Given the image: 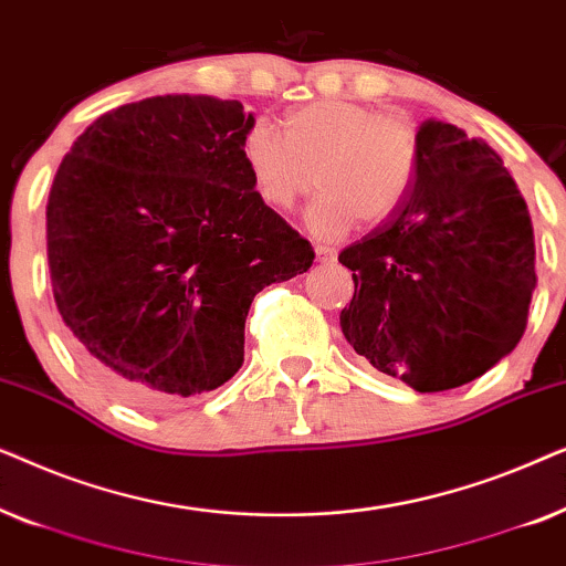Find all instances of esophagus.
<instances>
[{"label": "esophagus", "instance_id": "obj_1", "mask_svg": "<svg viewBox=\"0 0 566 566\" xmlns=\"http://www.w3.org/2000/svg\"><path fill=\"white\" fill-rule=\"evenodd\" d=\"M314 252H316V260H319V262H332V260L337 258V252L332 250V247H327V244H316Z\"/></svg>", "mask_w": 566, "mask_h": 566}]
</instances>
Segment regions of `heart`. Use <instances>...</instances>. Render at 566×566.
<instances>
[{"instance_id":"b5f03b06","label":"heart","mask_w":566,"mask_h":566,"mask_svg":"<svg viewBox=\"0 0 566 566\" xmlns=\"http://www.w3.org/2000/svg\"><path fill=\"white\" fill-rule=\"evenodd\" d=\"M239 157L254 196L273 211H291L319 185L306 223L316 237L337 239L358 216L378 223L401 206L420 167V134L405 115L316 99L285 115L283 136L265 120L252 123Z\"/></svg>"}]
</instances>
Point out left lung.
I'll return each instance as SVG.
<instances>
[{
	"label": "left lung",
	"instance_id": "1",
	"mask_svg": "<svg viewBox=\"0 0 566 566\" xmlns=\"http://www.w3.org/2000/svg\"><path fill=\"white\" fill-rule=\"evenodd\" d=\"M401 206L339 252L355 293L339 314L353 350L415 391L474 381L521 343L536 244L528 206L482 138L424 120Z\"/></svg>",
	"mask_w": 566,
	"mask_h": 566
}]
</instances>
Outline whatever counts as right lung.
I'll return each mask as SVG.
<instances>
[{"instance_id": "1", "label": "right lung", "mask_w": 566, "mask_h": 566, "mask_svg": "<svg viewBox=\"0 0 566 566\" xmlns=\"http://www.w3.org/2000/svg\"><path fill=\"white\" fill-rule=\"evenodd\" d=\"M239 99L146 97L107 111L53 177V298L84 368L136 407L213 391L244 363V319L314 250L254 196Z\"/></svg>"}]
</instances>
